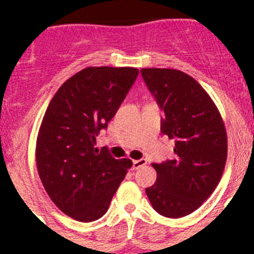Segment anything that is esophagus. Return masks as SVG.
I'll list each match as a JSON object with an SVG mask.
<instances>
[{"label":"esophagus","mask_w":254,"mask_h":254,"mask_svg":"<svg viewBox=\"0 0 254 254\" xmlns=\"http://www.w3.org/2000/svg\"><path fill=\"white\" fill-rule=\"evenodd\" d=\"M146 163H147L146 159H143V158L137 159V161H133V169L137 170V169H139V167H143L145 165H146Z\"/></svg>","instance_id":"obj_1"}]
</instances>
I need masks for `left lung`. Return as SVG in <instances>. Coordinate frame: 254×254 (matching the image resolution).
<instances>
[{"instance_id":"8db88e82","label":"left lung","mask_w":254,"mask_h":254,"mask_svg":"<svg viewBox=\"0 0 254 254\" xmlns=\"http://www.w3.org/2000/svg\"><path fill=\"white\" fill-rule=\"evenodd\" d=\"M141 75L163 112L161 131L174 139L175 158L154 163L157 182L146 189L162 216L190 215L216 189L227 161L224 123L208 93L187 73L142 68Z\"/></svg>"}]
</instances>
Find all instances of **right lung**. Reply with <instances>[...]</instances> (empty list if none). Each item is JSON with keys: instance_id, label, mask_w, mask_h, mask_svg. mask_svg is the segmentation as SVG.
I'll use <instances>...</instances> for the list:
<instances>
[{"instance_id": "right-lung-1", "label": "right lung", "mask_w": 254, "mask_h": 254, "mask_svg": "<svg viewBox=\"0 0 254 254\" xmlns=\"http://www.w3.org/2000/svg\"><path fill=\"white\" fill-rule=\"evenodd\" d=\"M131 67H88L62 85L42 121L37 167L43 187L62 212L95 221L108 211L130 159L95 149L138 76Z\"/></svg>"}]
</instances>
